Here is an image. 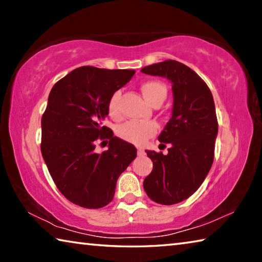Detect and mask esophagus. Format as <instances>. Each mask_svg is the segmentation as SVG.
<instances>
[{
	"mask_svg": "<svg viewBox=\"0 0 262 262\" xmlns=\"http://www.w3.org/2000/svg\"><path fill=\"white\" fill-rule=\"evenodd\" d=\"M137 155H139V156H140V157H142V156H144V155H145V151H144V150H143V149H141V148H139V149H137Z\"/></svg>",
	"mask_w": 262,
	"mask_h": 262,
	"instance_id": "esophagus-1",
	"label": "esophagus"
}]
</instances>
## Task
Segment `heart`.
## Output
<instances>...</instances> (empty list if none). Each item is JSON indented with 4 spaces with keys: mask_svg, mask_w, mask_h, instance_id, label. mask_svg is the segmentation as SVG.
Instances as JSON below:
<instances>
[{
    "mask_svg": "<svg viewBox=\"0 0 262 262\" xmlns=\"http://www.w3.org/2000/svg\"><path fill=\"white\" fill-rule=\"evenodd\" d=\"M141 91L148 103L152 106L163 103L166 98L167 90L165 85L159 81H145L141 84ZM120 92L115 91L111 95L107 101V112L113 120L121 118L120 107H119ZM158 127L154 121H127L118 128V135L129 143L142 145L145 141L151 139L157 133Z\"/></svg>",
    "mask_w": 262,
    "mask_h": 262,
    "instance_id": "heart-1",
    "label": "heart"
}]
</instances>
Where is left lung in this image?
I'll return each instance as SVG.
<instances>
[{
    "mask_svg": "<svg viewBox=\"0 0 262 262\" xmlns=\"http://www.w3.org/2000/svg\"><path fill=\"white\" fill-rule=\"evenodd\" d=\"M141 72L172 83V117L158 136L161 145L170 148L167 155L147 151L154 167L143 187L152 201L174 205L200 187L214 162L219 132L214 98L206 82L181 62L165 60Z\"/></svg>",
    "mask_w": 262,
    "mask_h": 262,
    "instance_id": "obj_1",
    "label": "left lung"
}]
</instances>
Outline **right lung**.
I'll use <instances>...</instances> for the list:
<instances>
[{"label":"right lung","mask_w":262,"mask_h":262,"mask_svg":"<svg viewBox=\"0 0 262 262\" xmlns=\"http://www.w3.org/2000/svg\"><path fill=\"white\" fill-rule=\"evenodd\" d=\"M130 69L84 66L52 88L41 118V154L66 199L98 209L113 200L117 180L136 157V148L103 125L111 95L134 76ZM109 143L104 153L95 142Z\"/></svg>","instance_id":"1"}]
</instances>
